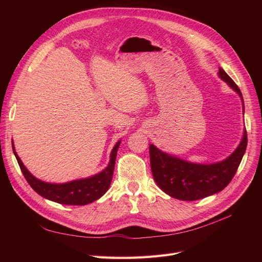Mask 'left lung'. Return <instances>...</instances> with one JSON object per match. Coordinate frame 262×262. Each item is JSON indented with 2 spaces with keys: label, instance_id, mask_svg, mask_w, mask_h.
I'll return each mask as SVG.
<instances>
[{
  "label": "left lung",
  "instance_id": "8db88e82",
  "mask_svg": "<svg viewBox=\"0 0 262 262\" xmlns=\"http://www.w3.org/2000/svg\"><path fill=\"white\" fill-rule=\"evenodd\" d=\"M219 75L238 93L243 99L238 86L222 68H220ZM246 147L247 131L245 129L241 144L225 161L211 165H200L169 156L150 144V169L156 184L164 192L179 200L195 201L222 191L232 181Z\"/></svg>",
  "mask_w": 262,
  "mask_h": 262
}]
</instances>
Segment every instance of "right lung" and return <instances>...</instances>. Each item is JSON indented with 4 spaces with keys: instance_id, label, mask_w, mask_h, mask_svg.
I'll list each match as a JSON object with an SVG mask.
<instances>
[{
    "instance_id": "1",
    "label": "right lung",
    "mask_w": 262,
    "mask_h": 262,
    "mask_svg": "<svg viewBox=\"0 0 262 262\" xmlns=\"http://www.w3.org/2000/svg\"><path fill=\"white\" fill-rule=\"evenodd\" d=\"M119 145H120V141L117 142V144L113 148V152L110 154L109 165L107 166L106 169H104L101 172L91 178L74 180L71 182H67V184L59 185L48 184V182H43L35 178L21 163L20 158L18 157L16 152H15L14 145L13 150L24 177H25L29 186L33 188L38 194H40L41 196L46 198V199L61 204L85 205L99 199V198L101 195H104L109 189L114 175L116 156Z\"/></svg>"
}]
</instances>
